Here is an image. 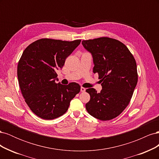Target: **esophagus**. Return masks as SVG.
<instances>
[{
  "instance_id": "esophagus-1",
  "label": "esophagus",
  "mask_w": 159,
  "mask_h": 159,
  "mask_svg": "<svg viewBox=\"0 0 159 159\" xmlns=\"http://www.w3.org/2000/svg\"><path fill=\"white\" fill-rule=\"evenodd\" d=\"M85 90H86V89L85 88H83V87L81 88V92H85Z\"/></svg>"
}]
</instances>
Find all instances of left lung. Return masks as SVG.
Here are the masks:
<instances>
[{
  "label": "left lung",
  "instance_id": "obj_1",
  "mask_svg": "<svg viewBox=\"0 0 159 159\" xmlns=\"http://www.w3.org/2000/svg\"><path fill=\"white\" fill-rule=\"evenodd\" d=\"M93 56V73H98L102 89H86L90 100L86 110L93 117L108 121L117 117L129 105L135 88L138 74L136 61L123 43L108 37L83 40Z\"/></svg>",
  "mask_w": 159,
  "mask_h": 159
}]
</instances>
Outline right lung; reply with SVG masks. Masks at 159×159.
<instances>
[{"label": "right lung", "mask_w": 159, "mask_h": 159, "mask_svg": "<svg viewBox=\"0 0 159 159\" xmlns=\"http://www.w3.org/2000/svg\"><path fill=\"white\" fill-rule=\"evenodd\" d=\"M80 42L42 38L24 50L17 67L18 84L28 106L38 117L50 120L61 116L80 91L75 82L65 85L56 81V70L63 68Z\"/></svg>", "instance_id": "right-lung-1"}]
</instances>
